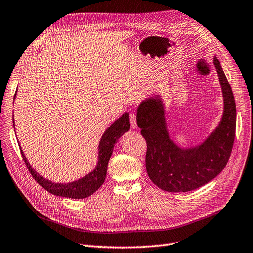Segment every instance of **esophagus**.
Returning <instances> with one entry per match:
<instances>
[{
    "instance_id": "34e87169",
    "label": "esophagus",
    "mask_w": 253,
    "mask_h": 253,
    "mask_svg": "<svg viewBox=\"0 0 253 253\" xmlns=\"http://www.w3.org/2000/svg\"><path fill=\"white\" fill-rule=\"evenodd\" d=\"M130 123H131V128L136 129L137 128V124H136V116L134 112H131L130 114Z\"/></svg>"
}]
</instances>
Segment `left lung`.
Instances as JSON below:
<instances>
[{"label": "left lung", "mask_w": 253, "mask_h": 253, "mask_svg": "<svg viewBox=\"0 0 253 253\" xmlns=\"http://www.w3.org/2000/svg\"><path fill=\"white\" fill-rule=\"evenodd\" d=\"M213 65L222 88L224 110L219 125L203 143L180 148L173 142L161 96L148 98L137 107V126L147 143V173L164 191L179 193L198 189L217 177L229 160L236 135V103L217 57L213 58Z\"/></svg>", "instance_id": "1"}]
</instances>
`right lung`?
<instances>
[{"label":"right lung","mask_w":253,"mask_h":253,"mask_svg":"<svg viewBox=\"0 0 253 253\" xmlns=\"http://www.w3.org/2000/svg\"><path fill=\"white\" fill-rule=\"evenodd\" d=\"M16 92L14 95V99L16 97ZM13 127H14V119H13ZM130 129V121H129V114L125 112L122 115L117 121H115L103 133L101 141L99 143L98 148V163L95 169H93L90 173L85 175L82 178L69 182V183H56L48 180L44 177L41 176L39 173L35 172V170L32 168V166L27 161V158L21 149V153L23 156V160L25 161V164L29 170L30 174L32 175L33 178L36 180V182L41 184L42 188L48 191L49 193L61 196V197H67L72 199H83L86 198L88 196L95 193L100 186L103 184L105 180L106 173H107V165L109 162V158L114 151V146L118 142V139L123 135L125 132H127Z\"/></svg>","instance_id":"add662e5"}]
</instances>
